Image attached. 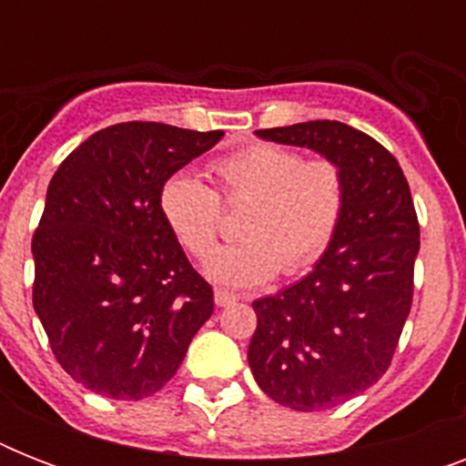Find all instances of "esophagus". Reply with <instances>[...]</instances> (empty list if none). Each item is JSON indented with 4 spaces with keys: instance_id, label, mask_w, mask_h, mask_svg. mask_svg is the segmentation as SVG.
<instances>
[{
    "instance_id": "1",
    "label": "esophagus",
    "mask_w": 466,
    "mask_h": 466,
    "mask_svg": "<svg viewBox=\"0 0 466 466\" xmlns=\"http://www.w3.org/2000/svg\"><path fill=\"white\" fill-rule=\"evenodd\" d=\"M237 302V295H232V292L227 290H215V305L218 307H229Z\"/></svg>"
}]
</instances>
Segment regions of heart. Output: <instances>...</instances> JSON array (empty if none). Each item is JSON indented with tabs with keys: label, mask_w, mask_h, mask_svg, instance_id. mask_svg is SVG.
Listing matches in <instances>:
<instances>
[{
	"label": "heart",
	"mask_w": 466,
	"mask_h": 466,
	"mask_svg": "<svg viewBox=\"0 0 466 466\" xmlns=\"http://www.w3.org/2000/svg\"><path fill=\"white\" fill-rule=\"evenodd\" d=\"M227 203L247 200L239 218L244 239L218 247L205 261L210 280L258 288L283 268L302 273L326 254L346 212V178L331 159H302L276 142H254L210 164ZM159 212L176 241L203 258L219 227L218 193L190 171L161 183Z\"/></svg>",
	"instance_id": "b5f03b06"
}]
</instances>
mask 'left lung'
Wrapping results in <instances>:
<instances>
[{"label": "left lung", "mask_w": 466, "mask_h": 466, "mask_svg": "<svg viewBox=\"0 0 466 466\" xmlns=\"http://www.w3.org/2000/svg\"><path fill=\"white\" fill-rule=\"evenodd\" d=\"M339 164L346 212L309 276L254 302L248 368L273 401L324 411L387 372L411 309L419 219L399 161L339 120L256 130Z\"/></svg>", "instance_id": "obj_1"}]
</instances>
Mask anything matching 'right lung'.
Returning <instances> with one entry per match:
<instances>
[{
  "label": "right lung",
  "instance_id": "right-lung-1",
  "mask_svg": "<svg viewBox=\"0 0 466 466\" xmlns=\"http://www.w3.org/2000/svg\"><path fill=\"white\" fill-rule=\"evenodd\" d=\"M222 135L118 123L84 140L47 186L33 309L65 372L101 397H152L210 319L212 288L161 218L159 188Z\"/></svg>",
  "mask_w": 466,
  "mask_h": 466
}]
</instances>
